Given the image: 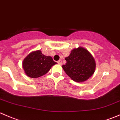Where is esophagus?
<instances>
[{"label":"esophagus","instance_id":"obj_1","mask_svg":"<svg viewBox=\"0 0 120 120\" xmlns=\"http://www.w3.org/2000/svg\"><path fill=\"white\" fill-rule=\"evenodd\" d=\"M57 63L59 64H60V65H61V64H62V60H59V61H57Z\"/></svg>","mask_w":120,"mask_h":120}]
</instances>
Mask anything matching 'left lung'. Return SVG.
I'll list each match as a JSON object with an SVG mask.
<instances>
[{"label":"left lung","mask_w":120,"mask_h":120,"mask_svg":"<svg viewBox=\"0 0 120 120\" xmlns=\"http://www.w3.org/2000/svg\"><path fill=\"white\" fill-rule=\"evenodd\" d=\"M65 60L67 63L63 65V68L67 75L76 82L86 81L95 72L96 64L94 57L82 47L72 50Z\"/></svg>","instance_id":"8db88e82"}]
</instances>
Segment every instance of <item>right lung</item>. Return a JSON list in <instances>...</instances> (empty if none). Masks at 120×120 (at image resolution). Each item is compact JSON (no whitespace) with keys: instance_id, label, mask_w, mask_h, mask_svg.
<instances>
[{"instance_id":"1","label":"right lung","mask_w":120,"mask_h":120,"mask_svg":"<svg viewBox=\"0 0 120 120\" xmlns=\"http://www.w3.org/2000/svg\"><path fill=\"white\" fill-rule=\"evenodd\" d=\"M56 63L52 57L45 56L38 50L30 53L24 59L22 66L26 75L37 78L46 74Z\"/></svg>"}]
</instances>
